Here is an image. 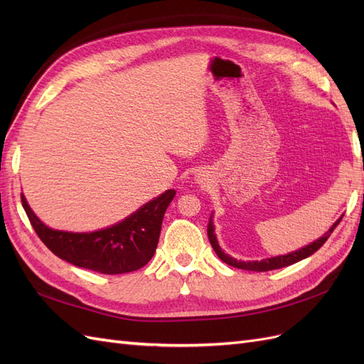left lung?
I'll use <instances>...</instances> for the list:
<instances>
[{"mask_svg": "<svg viewBox=\"0 0 364 364\" xmlns=\"http://www.w3.org/2000/svg\"><path fill=\"white\" fill-rule=\"evenodd\" d=\"M341 222V217L337 220V222L329 228L328 232L321 237L318 240L313 241L311 245H308L299 250H294V252H290L287 253V255H279V257H273V258H266V259H261V261H237L235 258L229 257L228 253H225L222 250V247L218 246V241H217V237L214 234V225H213V215L211 218H209V225H208V238H209V243H211L213 249L215 250L217 257L222 259L223 262H226L228 266H232V267H237V269H243V270H250V272H269V270H274V269H282V267H287V266H291V264L301 261V259H305L310 255H313L314 252H317L318 249H321L325 241L329 238V235L333 234V230L337 228V225Z\"/></svg>", "mask_w": 364, "mask_h": 364, "instance_id": "8db88e82", "label": "left lung"}]
</instances>
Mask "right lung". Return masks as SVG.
Returning a JSON list of instances; mask_svg holds the SVG:
<instances>
[{"label": "right lung", "mask_w": 364, "mask_h": 364, "mask_svg": "<svg viewBox=\"0 0 364 364\" xmlns=\"http://www.w3.org/2000/svg\"><path fill=\"white\" fill-rule=\"evenodd\" d=\"M174 196V190L165 191L123 222L82 234L50 229L31 211L24 194H21V202L33 229L54 255L77 267L119 274L144 267L155 255L162 218Z\"/></svg>", "instance_id": "obj_1"}]
</instances>
